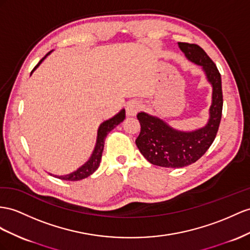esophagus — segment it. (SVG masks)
<instances>
[{
    "instance_id": "34e87169",
    "label": "esophagus",
    "mask_w": 250,
    "mask_h": 250,
    "mask_svg": "<svg viewBox=\"0 0 250 250\" xmlns=\"http://www.w3.org/2000/svg\"><path fill=\"white\" fill-rule=\"evenodd\" d=\"M140 106H142V104H140L139 101L137 100L130 101L129 104H126V108H125L127 116H134V115H136L137 112L139 111Z\"/></svg>"
}]
</instances>
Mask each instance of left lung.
Wrapping results in <instances>:
<instances>
[{"mask_svg":"<svg viewBox=\"0 0 250 250\" xmlns=\"http://www.w3.org/2000/svg\"><path fill=\"white\" fill-rule=\"evenodd\" d=\"M187 58L202 65L213 86L212 104L207 125L185 133L171 129L163 120L144 112L137 114L140 132L135 143L140 153L151 164L165 168H182L195 163L212 145L222 118L223 92L221 74L214 62L197 44L178 42Z\"/></svg>","mask_w":250,"mask_h":250,"instance_id":"8db88e82","label":"left lung"}]
</instances>
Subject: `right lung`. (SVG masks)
I'll use <instances>...</instances> for the list:
<instances>
[{
	"label": "right lung",
	"instance_id": "obj_1",
	"mask_svg": "<svg viewBox=\"0 0 250 250\" xmlns=\"http://www.w3.org/2000/svg\"><path fill=\"white\" fill-rule=\"evenodd\" d=\"M49 54H50V52L47 53L46 56L49 55ZM46 56H44L43 58L39 61V63H38L37 65L34 67V69L31 70V73H33L34 70L40 65V63L46 58ZM125 118V111L123 110V111H120V113H118L116 116H114L113 118L104 121V123H102L99 126V129H98L97 143H96V146H95L91 158H89L88 161L82 166V167H80L77 171L73 172V173L64 175V176H58V178H60V180H64V181L74 182V181L83 180V178H85L91 174H93L94 172L97 170L98 167H99L100 159H101V155H102V151H104V140H105L106 135L114 129L115 126L118 125L120 123H123Z\"/></svg>",
	"mask_w": 250,
	"mask_h": 250
}]
</instances>
